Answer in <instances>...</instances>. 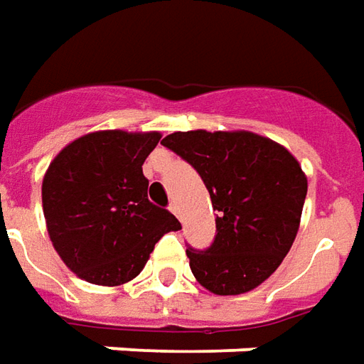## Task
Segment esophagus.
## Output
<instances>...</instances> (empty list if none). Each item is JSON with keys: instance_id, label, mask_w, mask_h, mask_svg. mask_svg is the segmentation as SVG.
Masks as SVG:
<instances>
[{"instance_id": "esophagus-1", "label": "esophagus", "mask_w": 364, "mask_h": 364, "mask_svg": "<svg viewBox=\"0 0 364 364\" xmlns=\"http://www.w3.org/2000/svg\"><path fill=\"white\" fill-rule=\"evenodd\" d=\"M169 210H171L175 217L181 220V210H179V207H177V203H171V207H169Z\"/></svg>"}]
</instances>
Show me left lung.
I'll return each instance as SVG.
<instances>
[{"label": "left lung", "mask_w": 364, "mask_h": 364, "mask_svg": "<svg viewBox=\"0 0 364 364\" xmlns=\"http://www.w3.org/2000/svg\"><path fill=\"white\" fill-rule=\"evenodd\" d=\"M161 144L197 169L217 210L210 248H187L193 276L217 296L258 288L299 230L307 195L299 161L278 141L246 129L175 132Z\"/></svg>", "instance_id": "8db88e82"}]
</instances>
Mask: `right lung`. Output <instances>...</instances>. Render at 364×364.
I'll use <instances>...</instances> for the list:
<instances>
[{"mask_svg": "<svg viewBox=\"0 0 364 364\" xmlns=\"http://www.w3.org/2000/svg\"><path fill=\"white\" fill-rule=\"evenodd\" d=\"M159 132L100 129L70 141L43 177V215L60 260L80 279L116 288L144 270L179 220L147 199L141 171Z\"/></svg>", "mask_w": 364, "mask_h": 364, "instance_id": "add662e5", "label": "right lung"}]
</instances>
